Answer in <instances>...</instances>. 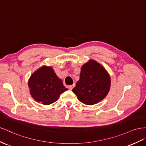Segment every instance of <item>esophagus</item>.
<instances>
[{
	"label": "esophagus",
	"instance_id": "esophagus-1",
	"mask_svg": "<svg viewBox=\"0 0 146 146\" xmlns=\"http://www.w3.org/2000/svg\"><path fill=\"white\" fill-rule=\"evenodd\" d=\"M74 86H75V84H72V85H70V86H69L68 88H69V89H70V90H72V89Z\"/></svg>",
	"mask_w": 146,
	"mask_h": 146
}]
</instances>
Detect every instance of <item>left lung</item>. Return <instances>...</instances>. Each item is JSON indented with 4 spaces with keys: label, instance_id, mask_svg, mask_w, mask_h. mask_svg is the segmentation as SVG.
I'll list each match as a JSON object with an SVG mask.
<instances>
[{
    "label": "left lung",
    "instance_id": "1",
    "mask_svg": "<svg viewBox=\"0 0 146 146\" xmlns=\"http://www.w3.org/2000/svg\"><path fill=\"white\" fill-rule=\"evenodd\" d=\"M110 78L104 67L94 60H90L81 69L80 80L72 91L80 102L94 105L106 98L110 87Z\"/></svg>",
    "mask_w": 146,
    "mask_h": 146
}]
</instances>
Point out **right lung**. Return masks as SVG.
<instances>
[{
  "instance_id": "right-lung-1",
  "label": "right lung",
  "mask_w": 146,
  "mask_h": 146,
  "mask_svg": "<svg viewBox=\"0 0 146 146\" xmlns=\"http://www.w3.org/2000/svg\"><path fill=\"white\" fill-rule=\"evenodd\" d=\"M28 86L33 99L44 105L57 101L60 95L67 90L54 70L46 66L32 74L28 81Z\"/></svg>"
}]
</instances>
